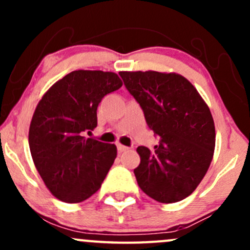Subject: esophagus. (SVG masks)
Segmentation results:
<instances>
[{"mask_svg":"<svg viewBox=\"0 0 250 250\" xmlns=\"http://www.w3.org/2000/svg\"><path fill=\"white\" fill-rule=\"evenodd\" d=\"M117 149H119V151H121V153H122V151H125V150H128V147H125V146H123V145H120V143H119V145H117Z\"/></svg>","mask_w":250,"mask_h":250,"instance_id":"1","label":"esophagus"}]
</instances>
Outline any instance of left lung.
I'll use <instances>...</instances> for the list:
<instances>
[{"label": "left lung", "instance_id": "8db88e82", "mask_svg": "<svg viewBox=\"0 0 250 250\" xmlns=\"http://www.w3.org/2000/svg\"><path fill=\"white\" fill-rule=\"evenodd\" d=\"M125 88L160 137L150 151L139 147L134 169L140 188L162 203L189 196L207 173L215 149L214 120L207 103L186 77L159 71H120Z\"/></svg>", "mask_w": 250, "mask_h": 250}]
</instances>
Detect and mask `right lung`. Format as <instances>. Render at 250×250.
<instances>
[{
	"instance_id": "add662e5",
	"label": "right lung",
	"mask_w": 250,
	"mask_h": 250,
	"mask_svg": "<svg viewBox=\"0 0 250 250\" xmlns=\"http://www.w3.org/2000/svg\"><path fill=\"white\" fill-rule=\"evenodd\" d=\"M111 71L75 70L49 88L29 128V148L43 182L63 202L79 203L95 194L116 159L115 145L85 139L97 125V107L122 87Z\"/></svg>"
}]
</instances>
